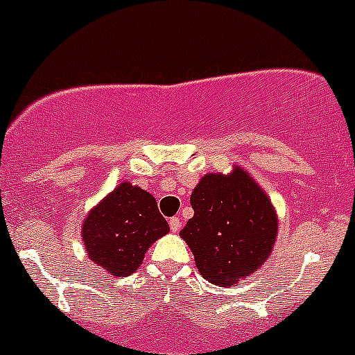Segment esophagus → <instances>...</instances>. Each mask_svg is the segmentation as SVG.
<instances>
[{
  "instance_id": "esophagus-1",
  "label": "esophagus",
  "mask_w": 355,
  "mask_h": 355,
  "mask_svg": "<svg viewBox=\"0 0 355 355\" xmlns=\"http://www.w3.org/2000/svg\"><path fill=\"white\" fill-rule=\"evenodd\" d=\"M170 229L171 232H178V229H180V218H178V216L170 218Z\"/></svg>"
}]
</instances>
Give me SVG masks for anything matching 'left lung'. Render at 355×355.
I'll return each mask as SVG.
<instances>
[{"label": "left lung", "instance_id": "obj_1", "mask_svg": "<svg viewBox=\"0 0 355 355\" xmlns=\"http://www.w3.org/2000/svg\"><path fill=\"white\" fill-rule=\"evenodd\" d=\"M194 216L180 237L199 274L216 286H236L257 272L276 244V208L244 168L201 177L191 194Z\"/></svg>", "mask_w": 355, "mask_h": 355}]
</instances>
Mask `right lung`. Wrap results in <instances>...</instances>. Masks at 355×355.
Returning a JSON list of instances; mask_svg holds the SVG:
<instances>
[{
    "mask_svg": "<svg viewBox=\"0 0 355 355\" xmlns=\"http://www.w3.org/2000/svg\"><path fill=\"white\" fill-rule=\"evenodd\" d=\"M168 232L154 196L128 180L95 205L81 225L88 258L119 279L132 276L147 250Z\"/></svg>",
    "mask_w": 355,
    "mask_h": 355,
    "instance_id": "1",
    "label": "right lung"
}]
</instances>
